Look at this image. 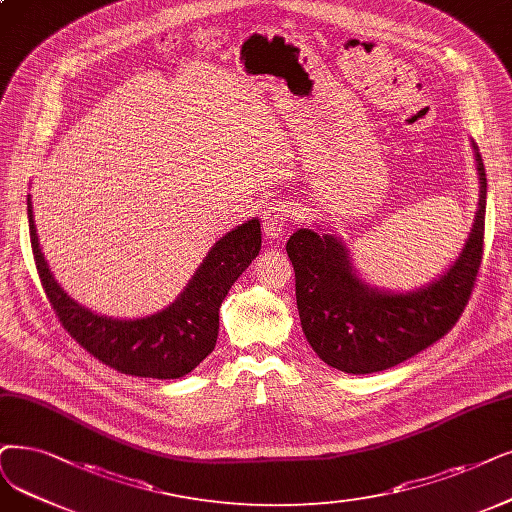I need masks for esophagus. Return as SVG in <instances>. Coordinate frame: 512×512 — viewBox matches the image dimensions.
<instances>
[{"instance_id": "34e87169", "label": "esophagus", "mask_w": 512, "mask_h": 512, "mask_svg": "<svg viewBox=\"0 0 512 512\" xmlns=\"http://www.w3.org/2000/svg\"><path fill=\"white\" fill-rule=\"evenodd\" d=\"M294 218V210L285 203H273L262 212V231L269 239H277L283 233H288L290 222Z\"/></svg>"}]
</instances>
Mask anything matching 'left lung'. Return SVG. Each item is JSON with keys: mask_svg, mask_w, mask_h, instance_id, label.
<instances>
[{"mask_svg": "<svg viewBox=\"0 0 512 512\" xmlns=\"http://www.w3.org/2000/svg\"><path fill=\"white\" fill-rule=\"evenodd\" d=\"M479 210L460 258L439 281L410 294L376 292L353 273L349 254L332 235L296 231L285 250L296 273L302 332L327 365L346 374L395 367L441 340L473 296L485 237L487 178L475 145Z\"/></svg>", "mask_w": 512, "mask_h": 512, "instance_id": "8db88e82", "label": "left lung"}]
</instances>
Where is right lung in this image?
I'll use <instances>...</instances> for the list:
<instances>
[{"mask_svg":"<svg viewBox=\"0 0 512 512\" xmlns=\"http://www.w3.org/2000/svg\"><path fill=\"white\" fill-rule=\"evenodd\" d=\"M27 206L35 267L60 325L94 359L119 374L138 378H180L214 351L220 304L260 252V222L254 218L214 245L189 288L166 311L136 321H117L94 315L60 290L39 250L31 201Z\"/></svg>","mask_w":512,"mask_h":512,"instance_id":"obj_1","label":"right lung"}]
</instances>
